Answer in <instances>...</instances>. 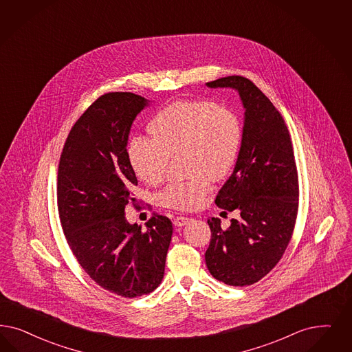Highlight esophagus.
I'll use <instances>...</instances> for the list:
<instances>
[{
  "label": "esophagus",
  "mask_w": 352,
  "mask_h": 352,
  "mask_svg": "<svg viewBox=\"0 0 352 352\" xmlns=\"http://www.w3.org/2000/svg\"><path fill=\"white\" fill-rule=\"evenodd\" d=\"M190 222V219L188 217H184V216H179V217H175L174 221H173V223L175 225V226H178V228H181V226H184V225H187Z\"/></svg>",
  "instance_id": "34e87169"
}]
</instances>
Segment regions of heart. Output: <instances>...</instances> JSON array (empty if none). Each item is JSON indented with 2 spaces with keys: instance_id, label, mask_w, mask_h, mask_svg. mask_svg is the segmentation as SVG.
Returning a JSON list of instances; mask_svg holds the SVG:
<instances>
[{
  "instance_id": "1",
  "label": "heart",
  "mask_w": 352,
  "mask_h": 352,
  "mask_svg": "<svg viewBox=\"0 0 352 352\" xmlns=\"http://www.w3.org/2000/svg\"><path fill=\"white\" fill-rule=\"evenodd\" d=\"M151 139L135 136L127 144L130 166L146 184L164 181L170 157L182 155L187 179L170 183L158 204L194 210L232 169L242 144V122L234 110L208 100H178L157 111L148 124Z\"/></svg>"
}]
</instances>
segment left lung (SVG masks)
Here are the masks:
<instances>
[{
    "mask_svg": "<svg viewBox=\"0 0 352 352\" xmlns=\"http://www.w3.org/2000/svg\"><path fill=\"white\" fill-rule=\"evenodd\" d=\"M239 92L244 113L242 144L230 178L216 204L238 219L222 229L208 219L212 238L206 252L210 274L230 286H250L277 265L291 241L298 208L299 181L290 133L280 113L250 79L231 75L206 83Z\"/></svg>",
    "mask_w": 352,
    "mask_h": 352,
    "instance_id": "left-lung-1",
    "label": "left lung"
}]
</instances>
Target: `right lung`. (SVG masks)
<instances>
[{
    "label": "right lung",
    "instance_id": "obj_1",
    "mask_svg": "<svg viewBox=\"0 0 352 352\" xmlns=\"http://www.w3.org/2000/svg\"><path fill=\"white\" fill-rule=\"evenodd\" d=\"M146 105L131 92L98 97L72 127L58 165L57 206L67 244L98 286L123 298L157 289L173 235L166 216L153 213L146 229L124 216L129 204L139 208L126 146Z\"/></svg>",
    "mask_w": 352,
    "mask_h": 352
}]
</instances>
